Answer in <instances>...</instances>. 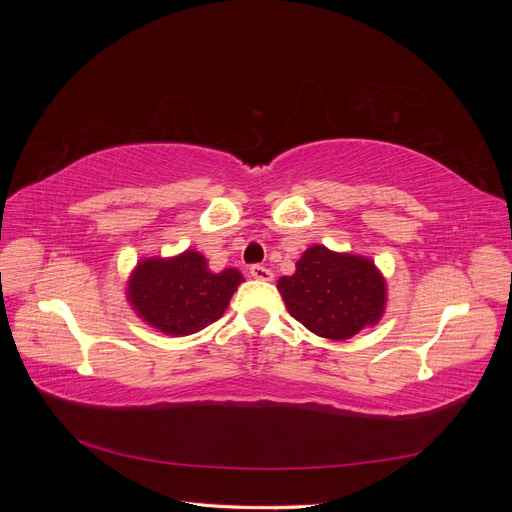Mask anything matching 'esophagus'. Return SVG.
Here are the masks:
<instances>
[{
  "label": "esophagus",
  "instance_id": "obj_1",
  "mask_svg": "<svg viewBox=\"0 0 512 512\" xmlns=\"http://www.w3.org/2000/svg\"><path fill=\"white\" fill-rule=\"evenodd\" d=\"M250 275L256 277V280H262V282H271L273 280V273L267 267H262V265H252L250 267Z\"/></svg>",
  "mask_w": 512,
  "mask_h": 512
}]
</instances>
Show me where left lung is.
Segmentation results:
<instances>
[{"instance_id": "8db88e82", "label": "left lung", "mask_w": 512, "mask_h": 512, "mask_svg": "<svg viewBox=\"0 0 512 512\" xmlns=\"http://www.w3.org/2000/svg\"><path fill=\"white\" fill-rule=\"evenodd\" d=\"M277 290L294 320L329 339H350L376 324L386 303V284L374 262L324 245L305 250L297 271L280 277Z\"/></svg>"}]
</instances>
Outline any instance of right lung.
Instances as JSON below:
<instances>
[{"instance_id": "right-lung-1", "label": "right lung", "mask_w": 512, "mask_h": 512, "mask_svg": "<svg viewBox=\"0 0 512 512\" xmlns=\"http://www.w3.org/2000/svg\"><path fill=\"white\" fill-rule=\"evenodd\" d=\"M241 282L237 269L211 273L207 260L188 250L170 260H143L130 280L128 299L151 327L190 335L222 318Z\"/></svg>"}]
</instances>
